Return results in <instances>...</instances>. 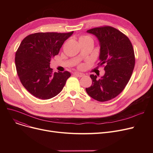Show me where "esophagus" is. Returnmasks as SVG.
I'll return each mask as SVG.
<instances>
[{"label":"esophagus","instance_id":"obj_1","mask_svg":"<svg viewBox=\"0 0 153 153\" xmlns=\"http://www.w3.org/2000/svg\"><path fill=\"white\" fill-rule=\"evenodd\" d=\"M74 74L77 76V77H82L84 76V74L83 73H81V72H74Z\"/></svg>","mask_w":153,"mask_h":153}]
</instances>
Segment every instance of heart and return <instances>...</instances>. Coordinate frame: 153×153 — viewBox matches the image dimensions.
Wrapping results in <instances>:
<instances>
[{
  "label": "heart",
  "mask_w": 153,
  "mask_h": 153,
  "mask_svg": "<svg viewBox=\"0 0 153 153\" xmlns=\"http://www.w3.org/2000/svg\"><path fill=\"white\" fill-rule=\"evenodd\" d=\"M86 39H92V38L89 36H82L81 38H80V40H86Z\"/></svg>",
  "instance_id": "b5f03b06"
}]
</instances>
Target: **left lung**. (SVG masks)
<instances>
[{
	"mask_svg": "<svg viewBox=\"0 0 153 153\" xmlns=\"http://www.w3.org/2000/svg\"><path fill=\"white\" fill-rule=\"evenodd\" d=\"M87 33L94 35L100 46L99 66H104L105 74L100 79L91 74L92 84L85 91L99 102L116 97L130 81L135 64L132 44L125 34L110 26L90 29Z\"/></svg>",
	"mask_w": 153,
	"mask_h": 153,
	"instance_id": "1",
	"label": "left lung"
}]
</instances>
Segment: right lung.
Listing matches in <instances>:
<instances>
[{
	"mask_svg": "<svg viewBox=\"0 0 153 153\" xmlns=\"http://www.w3.org/2000/svg\"><path fill=\"white\" fill-rule=\"evenodd\" d=\"M73 32H42L29 35L22 40L15 53L16 69L23 87L35 97L51 99L65 85L70 72L53 73L50 64Z\"/></svg>",
	"mask_w": 153,
	"mask_h": 153,
	"instance_id": "obj_1",
	"label": "right lung"
}]
</instances>
